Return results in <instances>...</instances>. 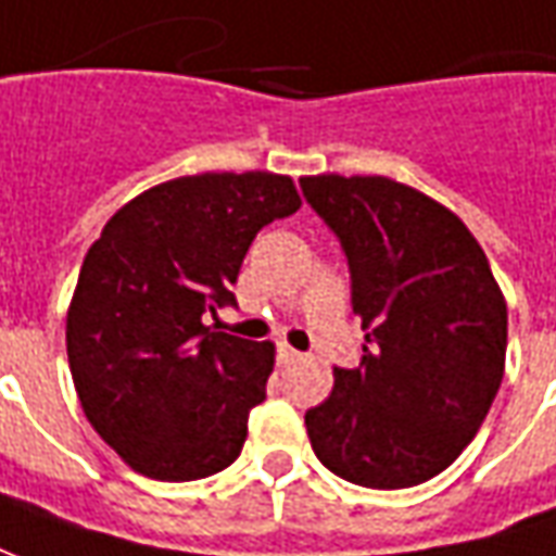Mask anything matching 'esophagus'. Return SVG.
Instances as JSON below:
<instances>
[{
    "instance_id": "obj_1",
    "label": "esophagus",
    "mask_w": 556,
    "mask_h": 556,
    "mask_svg": "<svg viewBox=\"0 0 556 556\" xmlns=\"http://www.w3.org/2000/svg\"><path fill=\"white\" fill-rule=\"evenodd\" d=\"M300 357V351H293V348H287V344H278V363H281V366H290V363H296Z\"/></svg>"
}]
</instances>
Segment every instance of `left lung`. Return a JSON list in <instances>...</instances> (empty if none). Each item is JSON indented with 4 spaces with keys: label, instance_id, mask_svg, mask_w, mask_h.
<instances>
[{
    "label": "left lung",
    "instance_id": "8db88e82",
    "mask_svg": "<svg viewBox=\"0 0 556 556\" xmlns=\"http://www.w3.org/2000/svg\"><path fill=\"white\" fill-rule=\"evenodd\" d=\"M339 239L366 344L305 412L317 460L351 484L415 488L476 439L503 384L508 312L476 236L381 175L300 178Z\"/></svg>",
    "mask_w": 556,
    "mask_h": 556
}]
</instances>
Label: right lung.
I'll list each match as a JSON object with an SVG mask.
<instances>
[{"label":"right lung","mask_w":556,"mask_h":556,"mask_svg":"<svg viewBox=\"0 0 556 556\" xmlns=\"http://www.w3.org/2000/svg\"><path fill=\"white\" fill-rule=\"evenodd\" d=\"M296 208L287 175H187L126 202L84 256L68 369L93 430L141 476L197 481L241 454L275 348L205 317L236 305L254 236Z\"/></svg>","instance_id":"obj_1"}]
</instances>
